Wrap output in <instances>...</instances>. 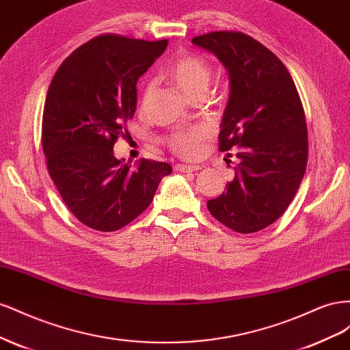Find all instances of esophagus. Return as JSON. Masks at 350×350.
I'll return each instance as SVG.
<instances>
[{
  "label": "esophagus",
  "mask_w": 350,
  "mask_h": 350,
  "mask_svg": "<svg viewBox=\"0 0 350 350\" xmlns=\"http://www.w3.org/2000/svg\"><path fill=\"white\" fill-rule=\"evenodd\" d=\"M175 169L178 172H194V171H198L200 166L198 165H175Z\"/></svg>",
  "instance_id": "34e87169"
}]
</instances>
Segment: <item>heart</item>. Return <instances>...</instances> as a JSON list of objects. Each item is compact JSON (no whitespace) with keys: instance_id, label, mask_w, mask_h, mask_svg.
<instances>
[{"instance_id":"obj_1","label":"heart","mask_w":350,"mask_h":350,"mask_svg":"<svg viewBox=\"0 0 350 350\" xmlns=\"http://www.w3.org/2000/svg\"><path fill=\"white\" fill-rule=\"evenodd\" d=\"M167 76L176 86L183 90L189 99L206 94L211 79H213V70L211 66L203 58L197 55H183L175 59L174 64L169 67ZM153 90V84L149 83L144 90V98H149ZM208 137V130L203 125L193 126L188 130H179L167 139V144L171 149L185 157H193L198 153L200 146Z\"/></svg>"}]
</instances>
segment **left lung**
Segmentation results:
<instances>
[{"label": "left lung", "instance_id": "8db88e82", "mask_svg": "<svg viewBox=\"0 0 350 350\" xmlns=\"http://www.w3.org/2000/svg\"><path fill=\"white\" fill-rule=\"evenodd\" d=\"M211 52L229 76V99L220 122V152L238 147L235 176L207 201L213 217L239 234L276 221L298 191L308 159V133L298 90L283 62L239 31L193 39Z\"/></svg>", "mask_w": 350, "mask_h": 350}]
</instances>
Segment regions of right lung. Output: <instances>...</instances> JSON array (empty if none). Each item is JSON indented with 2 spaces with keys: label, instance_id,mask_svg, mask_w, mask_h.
<instances>
[{
  "label": "right lung",
  "instance_id": "obj_1",
  "mask_svg": "<svg viewBox=\"0 0 350 350\" xmlns=\"http://www.w3.org/2000/svg\"><path fill=\"white\" fill-rule=\"evenodd\" d=\"M167 46L124 36H98L57 70L42 116V147L52 181L83 225L112 232L152 203L166 162L142 159L131 167L113 144L137 107V81Z\"/></svg>",
  "mask_w": 350,
  "mask_h": 350
}]
</instances>
